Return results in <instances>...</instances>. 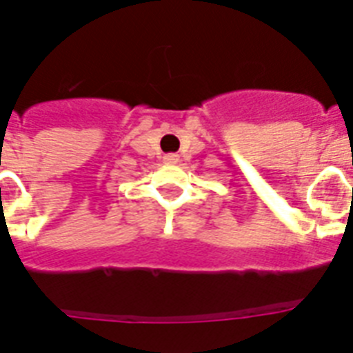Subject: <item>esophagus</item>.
Masks as SVG:
<instances>
[{
  "instance_id": "1",
  "label": "esophagus",
  "mask_w": 353,
  "mask_h": 353,
  "mask_svg": "<svg viewBox=\"0 0 353 353\" xmlns=\"http://www.w3.org/2000/svg\"><path fill=\"white\" fill-rule=\"evenodd\" d=\"M163 159H165L166 165H176L177 161H179V157H177L176 154H166L165 157H163Z\"/></svg>"
}]
</instances>
